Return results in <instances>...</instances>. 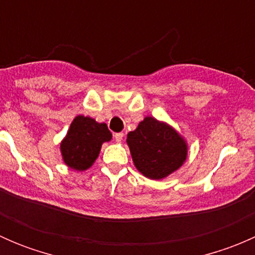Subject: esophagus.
<instances>
[{"label": "esophagus", "mask_w": 255, "mask_h": 255, "mask_svg": "<svg viewBox=\"0 0 255 255\" xmlns=\"http://www.w3.org/2000/svg\"><path fill=\"white\" fill-rule=\"evenodd\" d=\"M123 133H115V135H113V138H115V140L117 143H121L122 142V139H123Z\"/></svg>", "instance_id": "obj_1"}]
</instances>
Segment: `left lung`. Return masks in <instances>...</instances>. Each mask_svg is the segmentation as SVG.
Returning a JSON list of instances; mask_svg holds the SVG:
<instances>
[{"label":"left lung","instance_id":"1","mask_svg":"<svg viewBox=\"0 0 255 255\" xmlns=\"http://www.w3.org/2000/svg\"><path fill=\"white\" fill-rule=\"evenodd\" d=\"M135 168L149 179H164L177 170L187 156V145L174 128L145 117L127 135Z\"/></svg>","mask_w":255,"mask_h":255}]
</instances>
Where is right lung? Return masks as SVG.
<instances>
[{
  "instance_id": "1",
  "label": "right lung",
  "mask_w": 255,
  "mask_h": 255,
  "mask_svg": "<svg viewBox=\"0 0 255 255\" xmlns=\"http://www.w3.org/2000/svg\"><path fill=\"white\" fill-rule=\"evenodd\" d=\"M111 138L106 123H97L90 117L78 116L60 144L64 163L75 170H86L99 156L102 143L109 142Z\"/></svg>"
}]
</instances>
